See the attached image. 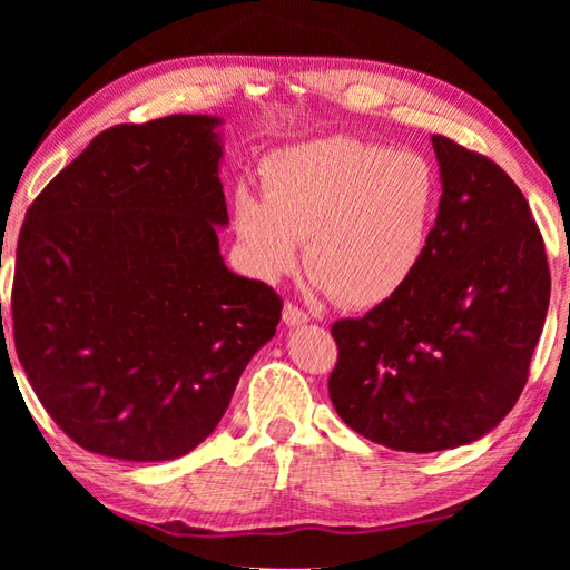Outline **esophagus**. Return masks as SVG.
<instances>
[{"mask_svg": "<svg viewBox=\"0 0 570 570\" xmlns=\"http://www.w3.org/2000/svg\"><path fill=\"white\" fill-rule=\"evenodd\" d=\"M284 323L286 325L308 323V313L304 308H298L296 304H284Z\"/></svg>", "mask_w": 570, "mask_h": 570, "instance_id": "obj_1", "label": "esophagus"}]
</instances>
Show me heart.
Returning a JSON list of instances; mask_svg holds the SVG:
<instances>
[{"mask_svg": "<svg viewBox=\"0 0 570 570\" xmlns=\"http://www.w3.org/2000/svg\"><path fill=\"white\" fill-rule=\"evenodd\" d=\"M264 196L237 188L235 229L252 269L288 274L306 242L321 292L350 308L404 292L431 247L441 176L419 151L328 137L274 151L262 164Z\"/></svg>", "mask_w": 570, "mask_h": 570, "instance_id": "b5f03b06", "label": "heart"}]
</instances>
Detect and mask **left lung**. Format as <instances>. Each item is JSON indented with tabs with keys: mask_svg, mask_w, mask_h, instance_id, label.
Instances as JSON below:
<instances>
[{
	"mask_svg": "<svg viewBox=\"0 0 570 570\" xmlns=\"http://www.w3.org/2000/svg\"><path fill=\"white\" fill-rule=\"evenodd\" d=\"M441 208L404 292L333 323L331 402L394 451L433 453L492 431L529 380L551 274L524 193L488 156L433 135Z\"/></svg>",
	"mask_w": 570,
	"mask_h": 570,
	"instance_id": "left-lung-1",
	"label": "left lung"
}]
</instances>
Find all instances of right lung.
Here are the masks:
<instances>
[{
	"label": "right lung",
	"instance_id": "1",
	"mask_svg": "<svg viewBox=\"0 0 570 570\" xmlns=\"http://www.w3.org/2000/svg\"><path fill=\"white\" fill-rule=\"evenodd\" d=\"M217 125L171 115L105 129L29 205L11 286L17 355L85 451L135 463L190 453L276 333L284 301L220 257Z\"/></svg>",
	"mask_w": 570,
	"mask_h": 570
}]
</instances>
